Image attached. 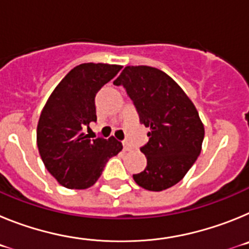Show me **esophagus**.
Returning a JSON list of instances; mask_svg holds the SVG:
<instances>
[{
	"instance_id": "obj_1",
	"label": "esophagus",
	"mask_w": 249,
	"mask_h": 249,
	"mask_svg": "<svg viewBox=\"0 0 249 249\" xmlns=\"http://www.w3.org/2000/svg\"><path fill=\"white\" fill-rule=\"evenodd\" d=\"M123 149L124 151H132V146L128 141H123Z\"/></svg>"
}]
</instances>
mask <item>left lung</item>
<instances>
[{
    "instance_id": "left-lung-1",
    "label": "left lung",
    "mask_w": 249,
    "mask_h": 249,
    "mask_svg": "<svg viewBox=\"0 0 249 249\" xmlns=\"http://www.w3.org/2000/svg\"><path fill=\"white\" fill-rule=\"evenodd\" d=\"M113 85L123 86L140 122L151 128L141 147L147 167L133 179L155 192L175 186L201 153L204 128L195 105L168 74L149 66H127Z\"/></svg>"
}]
</instances>
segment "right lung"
<instances>
[{
	"label": "right lung",
	"instance_id": "right-lung-1",
	"mask_svg": "<svg viewBox=\"0 0 249 249\" xmlns=\"http://www.w3.org/2000/svg\"><path fill=\"white\" fill-rule=\"evenodd\" d=\"M121 66L82 63L68 72L48 98L37 126V146L48 172L66 188L93 186L106 163L122 151L120 141L89 137L96 122L94 98Z\"/></svg>",
	"mask_w": 249,
	"mask_h": 249
}]
</instances>
